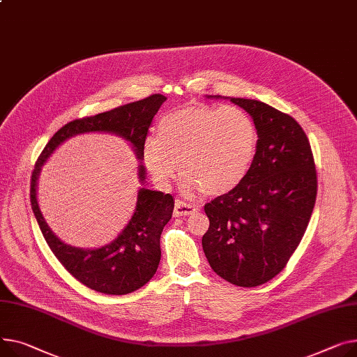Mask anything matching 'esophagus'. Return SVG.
I'll list each match as a JSON object with an SVG mask.
<instances>
[{"label": "esophagus", "mask_w": 357, "mask_h": 357, "mask_svg": "<svg viewBox=\"0 0 357 357\" xmlns=\"http://www.w3.org/2000/svg\"><path fill=\"white\" fill-rule=\"evenodd\" d=\"M198 211V206L191 205V204H186L183 201H176L175 202V209L174 213L176 217H182V215H191V213H195Z\"/></svg>", "instance_id": "34e87169"}]
</instances>
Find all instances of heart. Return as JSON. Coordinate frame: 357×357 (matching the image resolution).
Masks as SVG:
<instances>
[{
    "label": "heart",
    "mask_w": 357,
    "mask_h": 357,
    "mask_svg": "<svg viewBox=\"0 0 357 357\" xmlns=\"http://www.w3.org/2000/svg\"><path fill=\"white\" fill-rule=\"evenodd\" d=\"M258 142L251 116L240 107L191 105L165 114L148 137L144 160L160 186L188 176L186 191L229 192L248 174Z\"/></svg>",
    "instance_id": "heart-1"
}]
</instances>
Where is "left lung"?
<instances>
[{
    "instance_id": "8db88e82",
    "label": "left lung",
    "mask_w": 357,
    "mask_h": 357,
    "mask_svg": "<svg viewBox=\"0 0 357 357\" xmlns=\"http://www.w3.org/2000/svg\"><path fill=\"white\" fill-rule=\"evenodd\" d=\"M229 100L252 117L257 149L245 178L205 204L202 248L220 277L257 287L286 267L298 247L314 208L317 174L310 142L290 114L258 100Z\"/></svg>"
}]
</instances>
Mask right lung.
Returning a JSON list of instances; mask_svg holds the SVG:
<instances>
[{"label": "right lung", "mask_w": 357, "mask_h": 357, "mask_svg": "<svg viewBox=\"0 0 357 357\" xmlns=\"http://www.w3.org/2000/svg\"><path fill=\"white\" fill-rule=\"evenodd\" d=\"M165 100L163 94H151L146 99L68 122L49 140L31 174V208L47 244L71 275L98 293L112 296L129 294L144 287L155 275L160 261V234L172 218L175 201L171 194L140 188L133 215L114 241L96 250L76 248L57 238L40 211L37 179L41 166L66 139L89 132H107L123 137L132 145L136 158L142 162L152 119ZM139 178L144 183V165H139Z\"/></svg>", "instance_id": "1"}]
</instances>
